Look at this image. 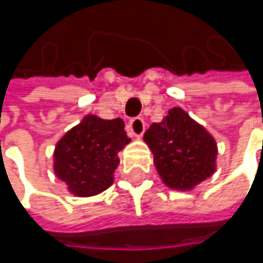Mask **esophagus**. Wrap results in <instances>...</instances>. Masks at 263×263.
<instances>
[{
    "label": "esophagus",
    "instance_id": "34e87169",
    "mask_svg": "<svg viewBox=\"0 0 263 263\" xmlns=\"http://www.w3.org/2000/svg\"><path fill=\"white\" fill-rule=\"evenodd\" d=\"M144 129H146V125H144L143 119H140V117L132 119L131 122H129V125H128V131L134 137H141Z\"/></svg>",
    "mask_w": 263,
    "mask_h": 263
}]
</instances>
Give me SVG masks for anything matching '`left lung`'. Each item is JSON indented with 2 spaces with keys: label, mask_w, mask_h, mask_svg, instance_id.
Wrapping results in <instances>:
<instances>
[{
  "label": "left lung",
  "mask_w": 263,
  "mask_h": 263,
  "mask_svg": "<svg viewBox=\"0 0 263 263\" xmlns=\"http://www.w3.org/2000/svg\"><path fill=\"white\" fill-rule=\"evenodd\" d=\"M163 183L174 190H192L216 172L218 146L212 134L183 108L169 109L160 123L144 132Z\"/></svg>",
  "instance_id": "left-lung-1"
}]
</instances>
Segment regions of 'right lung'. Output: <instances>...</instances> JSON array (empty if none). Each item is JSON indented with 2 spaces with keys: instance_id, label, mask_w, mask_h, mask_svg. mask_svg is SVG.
I'll use <instances>...</instances> for the list:
<instances>
[{
  "instance_id": "obj_1",
  "label": "right lung",
  "mask_w": 263,
  "mask_h": 263,
  "mask_svg": "<svg viewBox=\"0 0 263 263\" xmlns=\"http://www.w3.org/2000/svg\"><path fill=\"white\" fill-rule=\"evenodd\" d=\"M131 141L122 119L88 114L54 147L53 169L74 196H94L114 183L119 152Z\"/></svg>"
}]
</instances>
